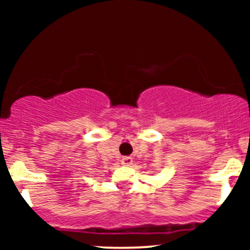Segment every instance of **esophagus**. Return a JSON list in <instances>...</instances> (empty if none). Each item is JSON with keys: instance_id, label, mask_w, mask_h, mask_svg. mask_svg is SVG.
Masks as SVG:
<instances>
[{"instance_id": "obj_1", "label": "esophagus", "mask_w": 250, "mask_h": 250, "mask_svg": "<svg viewBox=\"0 0 250 250\" xmlns=\"http://www.w3.org/2000/svg\"><path fill=\"white\" fill-rule=\"evenodd\" d=\"M121 162H122V165H125V166H130L131 162H133V159H131L130 156H123Z\"/></svg>"}]
</instances>
